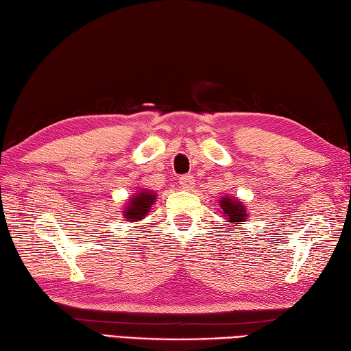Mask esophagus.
Returning <instances> with one entry per match:
<instances>
[{
  "mask_svg": "<svg viewBox=\"0 0 351 351\" xmlns=\"http://www.w3.org/2000/svg\"><path fill=\"white\" fill-rule=\"evenodd\" d=\"M179 183L183 189L189 191V189L194 188V177L193 176H182L179 179Z\"/></svg>",
  "mask_w": 351,
  "mask_h": 351,
  "instance_id": "esophagus-1",
  "label": "esophagus"
}]
</instances>
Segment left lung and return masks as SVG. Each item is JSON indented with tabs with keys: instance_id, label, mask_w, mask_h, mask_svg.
I'll return each instance as SVG.
<instances>
[{
	"instance_id": "1",
	"label": "left lung",
	"mask_w": 351,
	"mask_h": 351,
	"mask_svg": "<svg viewBox=\"0 0 351 351\" xmlns=\"http://www.w3.org/2000/svg\"><path fill=\"white\" fill-rule=\"evenodd\" d=\"M220 213L223 214L226 222H230V226L234 230H239L242 226V222H245L248 217L247 206H245L243 202L239 197H231V195H223L222 199L219 200Z\"/></svg>"
}]
</instances>
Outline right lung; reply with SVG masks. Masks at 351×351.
I'll use <instances>...</instances> for the list:
<instances>
[{
  "mask_svg": "<svg viewBox=\"0 0 351 351\" xmlns=\"http://www.w3.org/2000/svg\"><path fill=\"white\" fill-rule=\"evenodd\" d=\"M156 199L157 194L151 191V189L141 188L140 191H135L134 195L128 197L126 205L123 206V219L131 223L143 220L147 216V213L151 211V206L156 204Z\"/></svg>",
  "mask_w": 351,
  "mask_h": 351,
  "instance_id": "obj_1",
  "label": "right lung"
}]
</instances>
